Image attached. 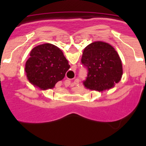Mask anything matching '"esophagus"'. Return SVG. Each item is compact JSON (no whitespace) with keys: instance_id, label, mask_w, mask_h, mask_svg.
Returning <instances> with one entry per match:
<instances>
[{"instance_id":"1","label":"esophagus","mask_w":146,"mask_h":146,"mask_svg":"<svg viewBox=\"0 0 146 146\" xmlns=\"http://www.w3.org/2000/svg\"><path fill=\"white\" fill-rule=\"evenodd\" d=\"M64 85H65V86L68 87V86L71 85V81L69 80H66L65 82H64Z\"/></svg>"}]
</instances>
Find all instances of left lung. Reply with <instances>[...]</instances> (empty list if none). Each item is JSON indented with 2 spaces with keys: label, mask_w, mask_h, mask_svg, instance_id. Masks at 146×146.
Instances as JSON below:
<instances>
[{
  "label": "left lung",
  "mask_w": 146,
  "mask_h": 146,
  "mask_svg": "<svg viewBox=\"0 0 146 146\" xmlns=\"http://www.w3.org/2000/svg\"><path fill=\"white\" fill-rule=\"evenodd\" d=\"M81 62L88 68L85 88L102 92L113 88L123 75V66L115 49L107 42L96 41L83 50Z\"/></svg>",
  "instance_id": "1"
}]
</instances>
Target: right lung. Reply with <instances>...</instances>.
I'll return each instance as SVG.
<instances>
[{"label":"right lung","instance_id":"add662e5","mask_svg":"<svg viewBox=\"0 0 146 146\" xmlns=\"http://www.w3.org/2000/svg\"><path fill=\"white\" fill-rule=\"evenodd\" d=\"M69 62L62 50L50 43L33 47L25 63V72L31 84L42 91L55 88L69 70Z\"/></svg>","mask_w":146,"mask_h":146}]
</instances>
